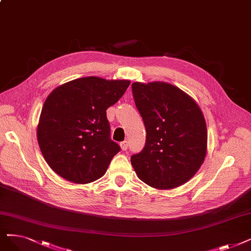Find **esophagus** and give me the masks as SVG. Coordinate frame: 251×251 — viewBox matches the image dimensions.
Here are the masks:
<instances>
[{
  "instance_id": "esophagus-1",
  "label": "esophagus",
  "mask_w": 251,
  "mask_h": 251,
  "mask_svg": "<svg viewBox=\"0 0 251 251\" xmlns=\"http://www.w3.org/2000/svg\"><path fill=\"white\" fill-rule=\"evenodd\" d=\"M127 146H128V144H127L126 141H124V142L120 143V147H122L123 150H126V149H127Z\"/></svg>"
}]
</instances>
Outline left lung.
<instances>
[{
  "mask_svg": "<svg viewBox=\"0 0 251 251\" xmlns=\"http://www.w3.org/2000/svg\"><path fill=\"white\" fill-rule=\"evenodd\" d=\"M132 92L146 128L144 148L131 156L138 177L158 189L185 183L206 156L207 127L201 109L167 82H134Z\"/></svg>",
  "mask_w": 251,
  "mask_h": 251,
  "instance_id": "left-lung-1",
  "label": "left lung"
}]
</instances>
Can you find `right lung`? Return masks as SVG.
<instances>
[{"instance_id": "obj_1", "label": "right lung", "mask_w": 251, "mask_h": 251, "mask_svg": "<svg viewBox=\"0 0 251 251\" xmlns=\"http://www.w3.org/2000/svg\"><path fill=\"white\" fill-rule=\"evenodd\" d=\"M129 83L91 76L50 93L40 115L37 138L46 163L56 174L84 184L106 173L120 151L110 138L106 110L124 96Z\"/></svg>"}]
</instances>
